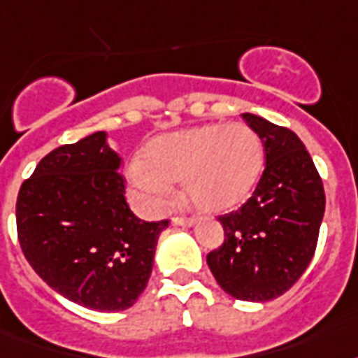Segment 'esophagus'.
Returning a JSON list of instances; mask_svg holds the SVG:
<instances>
[{
	"label": "esophagus",
	"mask_w": 358,
	"mask_h": 358,
	"mask_svg": "<svg viewBox=\"0 0 358 358\" xmlns=\"http://www.w3.org/2000/svg\"><path fill=\"white\" fill-rule=\"evenodd\" d=\"M196 221H198L196 217H179V215H177V217L171 219V223H173V225H181V227L194 225Z\"/></svg>",
	"instance_id": "34e87169"
}]
</instances>
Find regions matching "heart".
Masks as SVG:
<instances>
[{
	"label": "heart",
	"instance_id": "1",
	"mask_svg": "<svg viewBox=\"0 0 358 358\" xmlns=\"http://www.w3.org/2000/svg\"><path fill=\"white\" fill-rule=\"evenodd\" d=\"M262 137L244 124H210L169 133L148 143L145 162L129 169L135 198L148 210H164L173 181L200 210L223 211L244 202L262 176Z\"/></svg>",
	"mask_w": 358,
	"mask_h": 358
}]
</instances>
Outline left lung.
Here are the masks:
<instances>
[{
    "instance_id": "obj_1",
    "label": "left lung",
    "mask_w": 358,
    "mask_h": 358,
    "mask_svg": "<svg viewBox=\"0 0 358 358\" xmlns=\"http://www.w3.org/2000/svg\"><path fill=\"white\" fill-rule=\"evenodd\" d=\"M263 141L265 169L254 194L219 215L225 240L206 262L229 296L268 301L303 275L324 217V187L296 133L255 114H242Z\"/></svg>"
}]
</instances>
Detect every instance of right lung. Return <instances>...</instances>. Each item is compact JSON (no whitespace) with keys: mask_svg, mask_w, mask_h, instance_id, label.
<instances>
[{"mask_svg":"<svg viewBox=\"0 0 358 358\" xmlns=\"http://www.w3.org/2000/svg\"><path fill=\"white\" fill-rule=\"evenodd\" d=\"M120 162L106 133L96 131L43 156L18 190L26 262L55 292L91 311H124L137 301L169 225L129 210Z\"/></svg>","mask_w":358,"mask_h":358,"instance_id":"1","label":"right lung"}]
</instances>
